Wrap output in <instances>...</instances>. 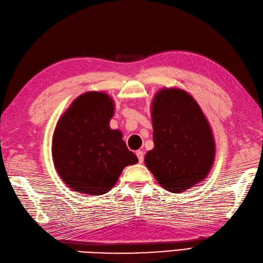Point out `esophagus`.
Listing matches in <instances>:
<instances>
[{
  "mask_svg": "<svg viewBox=\"0 0 263 263\" xmlns=\"http://www.w3.org/2000/svg\"><path fill=\"white\" fill-rule=\"evenodd\" d=\"M136 155H137V157H138V162L139 163H143V161H144V153L142 151H137L136 152Z\"/></svg>",
  "mask_w": 263,
  "mask_h": 263,
  "instance_id": "obj_1",
  "label": "esophagus"
}]
</instances>
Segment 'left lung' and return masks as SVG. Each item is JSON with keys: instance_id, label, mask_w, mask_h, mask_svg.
<instances>
[{"instance_id": "left-lung-1", "label": "left lung", "mask_w": 263, "mask_h": 263, "mask_svg": "<svg viewBox=\"0 0 263 263\" xmlns=\"http://www.w3.org/2000/svg\"><path fill=\"white\" fill-rule=\"evenodd\" d=\"M152 119L154 148L145 155V164L163 188L181 192L205 179L215 144L195 99L182 90H162L155 96Z\"/></svg>"}]
</instances>
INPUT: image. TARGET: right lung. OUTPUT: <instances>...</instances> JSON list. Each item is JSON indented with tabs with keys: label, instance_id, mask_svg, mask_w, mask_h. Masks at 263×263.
Here are the masks:
<instances>
[{
	"label": "right lung",
	"instance_id": "right-lung-1",
	"mask_svg": "<svg viewBox=\"0 0 263 263\" xmlns=\"http://www.w3.org/2000/svg\"><path fill=\"white\" fill-rule=\"evenodd\" d=\"M114 103L106 93L80 96L57 122L52 160L68 186L99 196L116 184L122 168L138 162L127 148L122 134L109 127Z\"/></svg>",
	"mask_w": 263,
	"mask_h": 263
}]
</instances>
